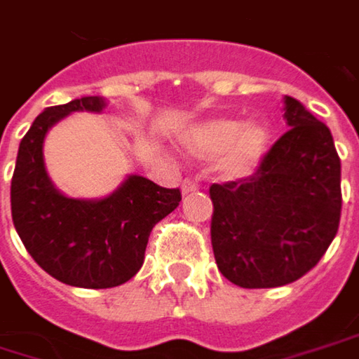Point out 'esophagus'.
<instances>
[{"instance_id": "34e87169", "label": "esophagus", "mask_w": 359, "mask_h": 359, "mask_svg": "<svg viewBox=\"0 0 359 359\" xmlns=\"http://www.w3.org/2000/svg\"><path fill=\"white\" fill-rule=\"evenodd\" d=\"M197 189H199V184L193 179L182 180V193H193V191H197Z\"/></svg>"}]
</instances>
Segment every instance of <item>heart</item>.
<instances>
[{
    "instance_id": "b5f03b06",
    "label": "heart",
    "mask_w": 359,
    "mask_h": 359,
    "mask_svg": "<svg viewBox=\"0 0 359 359\" xmlns=\"http://www.w3.org/2000/svg\"><path fill=\"white\" fill-rule=\"evenodd\" d=\"M187 152L201 160L217 158L223 180L248 179L270 148V128L264 121L243 123L238 117H213L187 132Z\"/></svg>"
}]
</instances>
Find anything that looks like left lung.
I'll return each instance as SVG.
<instances>
[{
    "instance_id": "obj_1",
    "label": "left lung",
    "mask_w": 359,
    "mask_h": 359,
    "mask_svg": "<svg viewBox=\"0 0 359 359\" xmlns=\"http://www.w3.org/2000/svg\"><path fill=\"white\" fill-rule=\"evenodd\" d=\"M288 123L242 180L211 184V245L223 276L274 288L305 276L333 242L341 217V162L323 121L285 97Z\"/></svg>"
}]
</instances>
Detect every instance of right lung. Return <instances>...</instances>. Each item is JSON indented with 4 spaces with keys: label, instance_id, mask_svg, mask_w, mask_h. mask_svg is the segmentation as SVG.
<instances>
[{
    "label": "right lung",
    "instance_id": "obj_1",
    "mask_svg": "<svg viewBox=\"0 0 359 359\" xmlns=\"http://www.w3.org/2000/svg\"><path fill=\"white\" fill-rule=\"evenodd\" d=\"M103 99L81 97L46 107L22 137L11 177V219L36 264L56 280L81 288L128 283L144 264L152 227L179 207V189L132 175L99 201L60 195L44 168L48 128L71 111H101Z\"/></svg>",
    "mask_w": 359,
    "mask_h": 359
}]
</instances>
